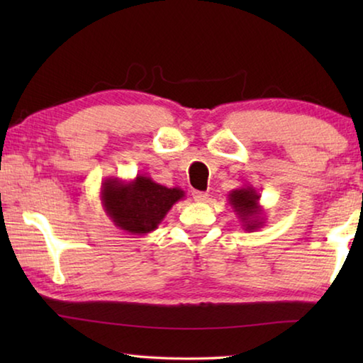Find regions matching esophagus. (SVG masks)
Here are the masks:
<instances>
[{
    "instance_id": "esophagus-1",
    "label": "esophagus",
    "mask_w": 363,
    "mask_h": 363,
    "mask_svg": "<svg viewBox=\"0 0 363 363\" xmlns=\"http://www.w3.org/2000/svg\"><path fill=\"white\" fill-rule=\"evenodd\" d=\"M192 196H194V200L196 201V203H205V201L208 200V194H205V192H199V190H194V192H192Z\"/></svg>"
}]
</instances>
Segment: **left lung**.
Returning <instances> with one entry per match:
<instances>
[{
  "mask_svg": "<svg viewBox=\"0 0 363 363\" xmlns=\"http://www.w3.org/2000/svg\"><path fill=\"white\" fill-rule=\"evenodd\" d=\"M227 199H229V205L233 208V213L240 219L242 229L255 232L266 224V216H264V210L259 205L261 195L256 192L253 186L233 189L227 195Z\"/></svg>",
  "mask_w": 363,
  "mask_h": 363,
  "instance_id": "obj_1",
  "label": "left lung"
}]
</instances>
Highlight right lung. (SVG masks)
I'll list each match as a JSON object with an SVG mask.
<instances>
[{"mask_svg": "<svg viewBox=\"0 0 363 363\" xmlns=\"http://www.w3.org/2000/svg\"><path fill=\"white\" fill-rule=\"evenodd\" d=\"M184 196L182 189L164 187L144 174L131 181L108 176L101 186L104 211L118 229L131 235H147L155 230Z\"/></svg>", "mask_w": 363, "mask_h": 363, "instance_id": "obj_1", "label": "right lung"}]
</instances>
